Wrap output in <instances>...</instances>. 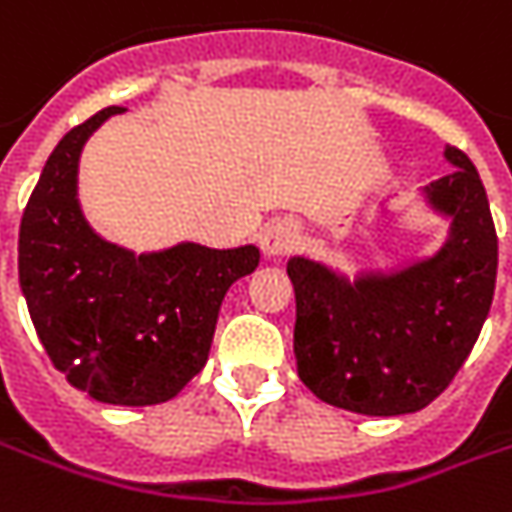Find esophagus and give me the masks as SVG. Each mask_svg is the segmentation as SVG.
Segmentation results:
<instances>
[{
	"label": "esophagus",
	"instance_id": "34e87169",
	"mask_svg": "<svg viewBox=\"0 0 512 512\" xmlns=\"http://www.w3.org/2000/svg\"><path fill=\"white\" fill-rule=\"evenodd\" d=\"M294 240H297V229L291 223L272 221L263 229V235H260V246H263V252L269 257H280L294 246Z\"/></svg>",
	"mask_w": 512,
	"mask_h": 512
}]
</instances>
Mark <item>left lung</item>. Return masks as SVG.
Instances as JSON below:
<instances>
[{"instance_id": "8db88e82", "label": "left lung", "mask_w": 512, "mask_h": 512, "mask_svg": "<svg viewBox=\"0 0 512 512\" xmlns=\"http://www.w3.org/2000/svg\"><path fill=\"white\" fill-rule=\"evenodd\" d=\"M453 172L428 186L450 215L448 243L394 274L345 277L291 257L297 374L314 397L365 416L422 411L467 360L496 289L499 240L482 178L465 152L448 147Z\"/></svg>"}]
</instances>
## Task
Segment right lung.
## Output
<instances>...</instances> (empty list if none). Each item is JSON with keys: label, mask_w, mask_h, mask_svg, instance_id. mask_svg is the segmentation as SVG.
<instances>
[{"label": "right lung", "mask_w": 512, "mask_h": 512, "mask_svg": "<svg viewBox=\"0 0 512 512\" xmlns=\"http://www.w3.org/2000/svg\"><path fill=\"white\" fill-rule=\"evenodd\" d=\"M121 107L73 127L50 152L19 226V283L50 362L110 405H158L206 365L223 294L260 263L255 246L181 243L133 255L101 240L76 201L79 152Z\"/></svg>", "instance_id": "add662e5"}]
</instances>
